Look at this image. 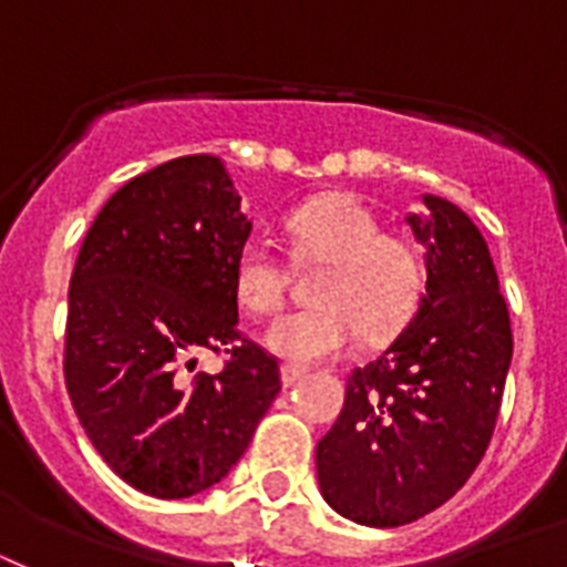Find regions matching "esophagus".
Here are the masks:
<instances>
[{"label": "esophagus", "mask_w": 567, "mask_h": 567, "mask_svg": "<svg viewBox=\"0 0 567 567\" xmlns=\"http://www.w3.org/2000/svg\"><path fill=\"white\" fill-rule=\"evenodd\" d=\"M302 368H297V364H282V371H279V377H282V385H293L297 379H302Z\"/></svg>", "instance_id": "esophagus-1"}]
</instances>
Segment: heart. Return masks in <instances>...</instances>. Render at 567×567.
I'll return each mask as SVG.
<instances>
[{
    "mask_svg": "<svg viewBox=\"0 0 567 567\" xmlns=\"http://www.w3.org/2000/svg\"><path fill=\"white\" fill-rule=\"evenodd\" d=\"M297 265H323L311 309L291 311L267 329V347L291 364L344 355L359 332L388 341L421 306L426 265L421 247L385 231L377 214L350 194H327L293 208L285 220ZM288 265L265 240H247L235 256L231 288L240 309L267 318L285 306Z\"/></svg>",
    "mask_w": 567,
    "mask_h": 567,
    "instance_id": "heart-1",
    "label": "heart"
}]
</instances>
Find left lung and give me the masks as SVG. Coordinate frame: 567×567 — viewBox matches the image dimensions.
Instances as JSON below:
<instances>
[{
    "instance_id": "1",
    "label": "left lung",
    "mask_w": 567,
    "mask_h": 567,
    "mask_svg": "<svg viewBox=\"0 0 567 567\" xmlns=\"http://www.w3.org/2000/svg\"><path fill=\"white\" fill-rule=\"evenodd\" d=\"M409 217L426 247V293L385 353L347 377L318 441L320 494L364 527L430 515L483 462L512 362L509 309L483 235L441 196Z\"/></svg>"
}]
</instances>
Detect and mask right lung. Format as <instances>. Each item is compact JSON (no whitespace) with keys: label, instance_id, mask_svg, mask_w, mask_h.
<instances>
[{"label":"right lung","instance_id":"add662e5","mask_svg":"<svg viewBox=\"0 0 567 567\" xmlns=\"http://www.w3.org/2000/svg\"><path fill=\"white\" fill-rule=\"evenodd\" d=\"M249 229L220 158L182 155L111 196L75 258L66 394L105 465L150 497L220 483L282 388L276 355L238 327ZM199 352L221 371L194 374Z\"/></svg>","mask_w":567,"mask_h":567}]
</instances>
